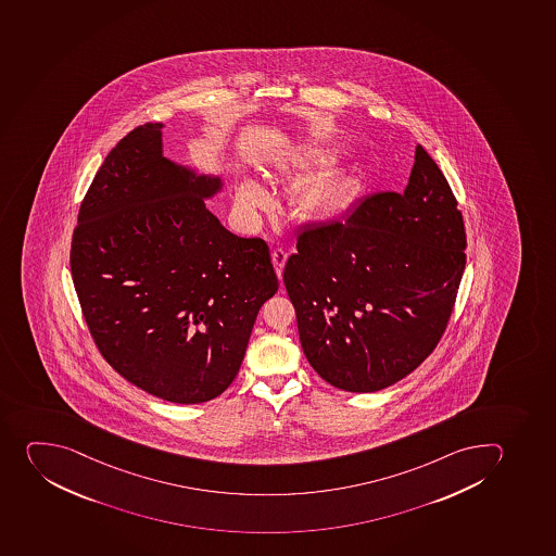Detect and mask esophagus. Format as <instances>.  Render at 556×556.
Masks as SVG:
<instances>
[{"label":"esophagus","mask_w":556,"mask_h":556,"mask_svg":"<svg viewBox=\"0 0 556 556\" xmlns=\"http://www.w3.org/2000/svg\"><path fill=\"white\" fill-rule=\"evenodd\" d=\"M286 261H288V252L285 249H276L271 252V263L276 266L277 276H282V268H285Z\"/></svg>","instance_id":"esophagus-1"}]
</instances>
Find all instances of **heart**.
Listing matches in <instances>:
<instances>
[{
  "label": "heart",
  "mask_w": 556,
  "mask_h": 556,
  "mask_svg": "<svg viewBox=\"0 0 556 556\" xmlns=\"http://www.w3.org/2000/svg\"><path fill=\"white\" fill-rule=\"evenodd\" d=\"M315 155H304L299 159L296 166L306 168L309 164H315ZM356 182L349 175L342 172H329L320 175L315 180H311L296 194V210L306 218L324 219L332 218L337 214L345 211L349 205L356 200ZM236 202L243 214H254L255 211L263 210L268 204V194L260 184L254 180H245L241 184L236 194Z\"/></svg>",
  "instance_id": "b5f03b06"
}]
</instances>
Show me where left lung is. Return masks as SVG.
Wrapping results in <instances>:
<instances>
[{
	"instance_id": "obj_1",
	"label": "left lung",
	"mask_w": 556,
	"mask_h": 556,
	"mask_svg": "<svg viewBox=\"0 0 556 556\" xmlns=\"http://www.w3.org/2000/svg\"><path fill=\"white\" fill-rule=\"evenodd\" d=\"M465 225L447 179L417 144L403 193L309 225L285 266L302 351L332 387L368 393L439 345L465 270Z\"/></svg>"
}]
</instances>
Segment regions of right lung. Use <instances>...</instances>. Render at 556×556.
Masks as SVG:
<instances>
[{
  "label": "right lung",
  "instance_id": "obj_1",
  "mask_svg": "<svg viewBox=\"0 0 556 556\" xmlns=\"http://www.w3.org/2000/svg\"><path fill=\"white\" fill-rule=\"evenodd\" d=\"M163 123L109 152L73 230V285L105 362L169 403L218 397L235 381L261 306L279 282L270 249L205 207L222 179L163 155Z\"/></svg>",
  "mask_w": 556,
  "mask_h": 556
}]
</instances>
